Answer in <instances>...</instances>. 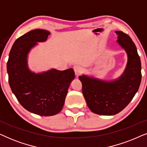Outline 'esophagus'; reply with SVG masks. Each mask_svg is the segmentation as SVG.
I'll use <instances>...</instances> for the list:
<instances>
[{"instance_id":"34e87169","label":"esophagus","mask_w":147,"mask_h":147,"mask_svg":"<svg viewBox=\"0 0 147 147\" xmlns=\"http://www.w3.org/2000/svg\"><path fill=\"white\" fill-rule=\"evenodd\" d=\"M74 71H75V74H76V76H79L82 71V69L81 67H80V66H79V65H77L74 66Z\"/></svg>"}]
</instances>
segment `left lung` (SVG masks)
I'll use <instances>...</instances> for the list:
<instances>
[{"mask_svg": "<svg viewBox=\"0 0 147 147\" xmlns=\"http://www.w3.org/2000/svg\"><path fill=\"white\" fill-rule=\"evenodd\" d=\"M117 43L127 54L123 74L112 81L86 75L79 76L82 93L88 108L96 114L111 116L126 108L135 95L141 82V63L135 44L127 34L116 31Z\"/></svg>", "mask_w": 147, "mask_h": 147, "instance_id": "8db88e82", "label": "left lung"}]
</instances>
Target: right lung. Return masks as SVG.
Returning a JSON list of instances; mask_svg holds the SVG:
<instances>
[{
	"mask_svg": "<svg viewBox=\"0 0 147 147\" xmlns=\"http://www.w3.org/2000/svg\"><path fill=\"white\" fill-rule=\"evenodd\" d=\"M50 33L37 29L16 40L7 62L9 83L12 92L24 108L39 116H49L61 112L68 88L75 78L72 68L51 69L35 73L28 67V54L39 42L47 41Z\"/></svg>",
	"mask_w": 147,
	"mask_h": 147,
	"instance_id": "1",
	"label": "right lung"
}]
</instances>
